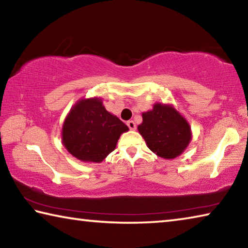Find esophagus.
<instances>
[{
  "mask_svg": "<svg viewBox=\"0 0 248 248\" xmlns=\"http://www.w3.org/2000/svg\"><path fill=\"white\" fill-rule=\"evenodd\" d=\"M127 125H128L130 130H136L137 129V125H136V124H134L133 120H129L127 123Z\"/></svg>",
  "mask_w": 248,
  "mask_h": 248,
  "instance_id": "1",
  "label": "esophagus"
}]
</instances>
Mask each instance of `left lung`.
Returning <instances> with one entry per match:
<instances>
[{"mask_svg":"<svg viewBox=\"0 0 248 248\" xmlns=\"http://www.w3.org/2000/svg\"><path fill=\"white\" fill-rule=\"evenodd\" d=\"M142 118L138 130L149 149L158 156L174 158L189 144V124L170 105L155 104L152 110L142 114Z\"/></svg>","mask_w":248,"mask_h":248,"instance_id":"1","label":"left lung"}]
</instances>
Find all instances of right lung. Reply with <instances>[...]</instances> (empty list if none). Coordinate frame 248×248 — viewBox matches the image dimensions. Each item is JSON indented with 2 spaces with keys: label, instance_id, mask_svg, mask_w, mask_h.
I'll return each instance as SVG.
<instances>
[{
  "label": "right lung",
  "instance_id": "add662e5",
  "mask_svg": "<svg viewBox=\"0 0 248 248\" xmlns=\"http://www.w3.org/2000/svg\"><path fill=\"white\" fill-rule=\"evenodd\" d=\"M128 127L109 114L102 100H79L71 109L62 128V140L69 152L84 162H102L115 150Z\"/></svg>",
  "mask_w": 248,
  "mask_h": 248
}]
</instances>
